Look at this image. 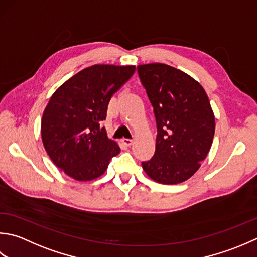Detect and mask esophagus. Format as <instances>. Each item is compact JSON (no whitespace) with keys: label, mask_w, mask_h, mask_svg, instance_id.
Listing matches in <instances>:
<instances>
[{"label":"esophagus","mask_w":257,"mask_h":257,"mask_svg":"<svg viewBox=\"0 0 257 257\" xmlns=\"http://www.w3.org/2000/svg\"><path fill=\"white\" fill-rule=\"evenodd\" d=\"M121 142H122L124 145H127V146H130L131 144L133 143V140H132V139H122V140H121Z\"/></svg>","instance_id":"1"}]
</instances>
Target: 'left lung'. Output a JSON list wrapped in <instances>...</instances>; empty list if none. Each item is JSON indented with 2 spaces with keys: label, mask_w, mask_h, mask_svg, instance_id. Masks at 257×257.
Listing matches in <instances>:
<instances>
[{
  "label": "left lung",
  "mask_w": 257,
  "mask_h": 257,
  "mask_svg": "<svg viewBox=\"0 0 257 257\" xmlns=\"http://www.w3.org/2000/svg\"><path fill=\"white\" fill-rule=\"evenodd\" d=\"M155 115L153 158L142 162L151 179L177 184L194 174L205 160L215 132V118L202 85L186 73L163 63L138 66Z\"/></svg>",
  "instance_id": "obj_1"
}]
</instances>
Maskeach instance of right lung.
Segmentation results:
<instances>
[{
  "instance_id": "obj_1",
  "label": "right lung",
  "mask_w": 257,
  "mask_h": 257,
  "mask_svg": "<svg viewBox=\"0 0 257 257\" xmlns=\"http://www.w3.org/2000/svg\"><path fill=\"white\" fill-rule=\"evenodd\" d=\"M135 66L96 64L76 73L57 88L41 123L44 148L60 170L77 181L101 176L121 149L102 122L113 94Z\"/></svg>"
}]
</instances>
